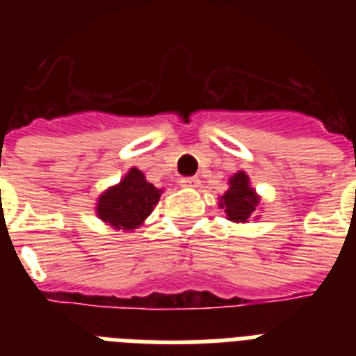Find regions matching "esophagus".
Wrapping results in <instances>:
<instances>
[{
    "label": "esophagus",
    "instance_id": "esophagus-1",
    "mask_svg": "<svg viewBox=\"0 0 356 356\" xmlns=\"http://www.w3.org/2000/svg\"><path fill=\"white\" fill-rule=\"evenodd\" d=\"M200 177H183L181 179V186L184 188H197L200 186Z\"/></svg>",
    "mask_w": 356,
    "mask_h": 356
}]
</instances>
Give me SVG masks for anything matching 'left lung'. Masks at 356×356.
Segmentation results:
<instances>
[{
    "label": "left lung",
    "instance_id": "left-lung-1",
    "mask_svg": "<svg viewBox=\"0 0 356 356\" xmlns=\"http://www.w3.org/2000/svg\"><path fill=\"white\" fill-rule=\"evenodd\" d=\"M220 209L225 211L229 222L248 223L249 218H259L257 211L260 207V195L251 186L249 175L245 172H236L229 179V188L218 200Z\"/></svg>",
    "mask_w": 356,
    "mask_h": 356
}]
</instances>
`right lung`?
Returning a JSON list of instances; mask_svg holds the SVG:
<instances>
[{
    "mask_svg": "<svg viewBox=\"0 0 356 356\" xmlns=\"http://www.w3.org/2000/svg\"><path fill=\"white\" fill-rule=\"evenodd\" d=\"M162 190L153 186L138 168H131L118 184L108 186L97 197L96 216L114 231L133 233L144 225L155 205L161 200Z\"/></svg>",
    "mask_w": 356,
    "mask_h": 356,
    "instance_id": "1",
    "label": "right lung"
}]
</instances>
